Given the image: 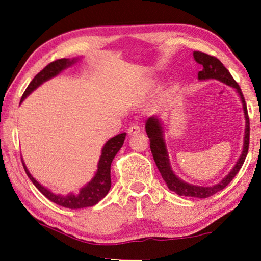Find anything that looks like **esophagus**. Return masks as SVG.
<instances>
[{"label":"esophagus","instance_id":"1","mask_svg":"<svg viewBox=\"0 0 261 261\" xmlns=\"http://www.w3.org/2000/svg\"><path fill=\"white\" fill-rule=\"evenodd\" d=\"M141 128L140 126H138V124H133V126H130L129 128H128L127 133L128 135H130V137H133V135H137L138 133H140Z\"/></svg>","mask_w":261,"mask_h":261}]
</instances>
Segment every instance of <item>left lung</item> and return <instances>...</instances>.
Listing matches in <instances>:
<instances>
[{"instance_id":"8db88e82","label":"left lung","mask_w":261,"mask_h":261,"mask_svg":"<svg viewBox=\"0 0 261 261\" xmlns=\"http://www.w3.org/2000/svg\"><path fill=\"white\" fill-rule=\"evenodd\" d=\"M194 58L196 62L202 65V71L198 72V80L205 81V80H217L222 83L229 85V87L234 88L238 91L239 96H240L242 102V109H244L245 120H246V128H245V139H244V148H242L241 155L239 160L235 164L233 169L219 183L213 185V187H198V185L189 184L187 181L181 180L174 174L172 167H171L169 153L166 149V144L164 140V128L160 120L156 116H152L146 121V133H147L149 138V147H151L153 158L156 164L160 174H162L163 179L165 180L167 188L171 191H174L177 195L185 196V197H197V198H206L210 196L217 194V192L223 190L228 184L233 180V178L237 176V173L240 171L241 166L244 165V162L246 159V155L248 153V146H249V117L247 113V107H246V102L242 95V91L234 78L231 77L223 64L220 62L216 57L209 56L203 52H194Z\"/></svg>"}]
</instances>
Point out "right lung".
Here are the masks:
<instances>
[{"label": "right lung", "mask_w": 261, "mask_h": 261, "mask_svg": "<svg viewBox=\"0 0 261 261\" xmlns=\"http://www.w3.org/2000/svg\"><path fill=\"white\" fill-rule=\"evenodd\" d=\"M77 60L78 58H63L49 63L48 65L45 66L44 69L32 80L31 83L28 84L27 89L23 92L22 97H21V102H22L32 91H34L39 85H41L46 81L51 80L52 77H56L57 74L62 72L63 70H65L66 67L73 65ZM124 138H126V133H121L115 135V137L112 139H109V140L106 142V145L103 146L102 148L101 156H99L97 171H96L95 177L92 178L87 185H84V187L81 189L78 195L70 194L67 196H62L53 194L52 191H49L48 189L42 187L39 181L35 180V178H33V176L30 173V171L27 170V167L24 165L22 160L23 169L26 171L28 178H30L32 183L37 187L38 190L40 191L46 198H48L49 201L56 203V204L62 205L64 208L69 209H81L87 208V206H92L97 204L102 198H105L107 194H108V191L110 190V187H112V180H110V165H112L114 156L116 155V153L120 151L121 147H122Z\"/></svg>", "instance_id": "1"}]
</instances>
